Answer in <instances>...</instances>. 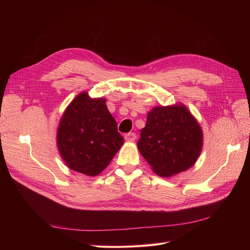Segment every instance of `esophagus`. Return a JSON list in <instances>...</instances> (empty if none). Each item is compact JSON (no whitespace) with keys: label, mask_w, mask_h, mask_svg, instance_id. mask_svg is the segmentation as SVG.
<instances>
[{"label":"esophagus","mask_w":250,"mask_h":250,"mask_svg":"<svg viewBox=\"0 0 250 250\" xmlns=\"http://www.w3.org/2000/svg\"><path fill=\"white\" fill-rule=\"evenodd\" d=\"M124 138L128 142H133V141H135V139H137V135H135L134 132H128L125 134Z\"/></svg>","instance_id":"obj_1"}]
</instances>
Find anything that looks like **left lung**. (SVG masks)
<instances>
[{"label":"left lung","mask_w":250,"mask_h":250,"mask_svg":"<svg viewBox=\"0 0 250 250\" xmlns=\"http://www.w3.org/2000/svg\"><path fill=\"white\" fill-rule=\"evenodd\" d=\"M140 135V152L160 176L191 168L201 152L202 130L183 105L154 107Z\"/></svg>","instance_id":"obj_1"}]
</instances>
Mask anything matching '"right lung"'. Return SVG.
I'll list each match as a JSON object with an SVG mask.
<instances>
[{"label":"right lung","instance_id":"1","mask_svg":"<svg viewBox=\"0 0 250 250\" xmlns=\"http://www.w3.org/2000/svg\"><path fill=\"white\" fill-rule=\"evenodd\" d=\"M106 100L78 95L60 120L57 145L67 167L88 176L98 175L123 145Z\"/></svg>","mask_w":250,"mask_h":250}]
</instances>
